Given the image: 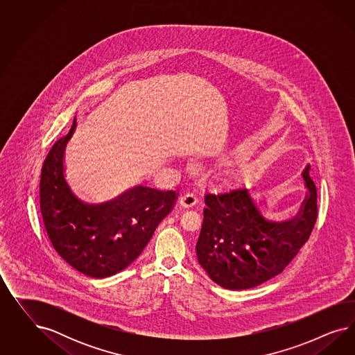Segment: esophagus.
Instances as JSON below:
<instances>
[{
    "mask_svg": "<svg viewBox=\"0 0 355 355\" xmlns=\"http://www.w3.org/2000/svg\"><path fill=\"white\" fill-rule=\"evenodd\" d=\"M180 202H181V205L184 207V208H190V207L196 205L198 198H196V195L193 193H187L183 195Z\"/></svg>",
    "mask_w": 355,
    "mask_h": 355,
    "instance_id": "esophagus-1",
    "label": "esophagus"
}]
</instances>
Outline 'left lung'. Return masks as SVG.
<instances>
[{
    "label": "left lung",
    "mask_w": 355,
    "mask_h": 355,
    "mask_svg": "<svg viewBox=\"0 0 355 355\" xmlns=\"http://www.w3.org/2000/svg\"><path fill=\"white\" fill-rule=\"evenodd\" d=\"M306 198L291 220H269L254 191L236 187L205 195V218L196 255L220 286L243 291L279 275L309 241L318 217L316 186L307 166Z\"/></svg>",
    "instance_id": "8db88e82"
}]
</instances>
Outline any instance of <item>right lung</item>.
I'll use <instances>...</instances> for the list:
<instances>
[{
  "label": "right lung",
  "mask_w": 355,
  "mask_h": 355,
  "mask_svg": "<svg viewBox=\"0 0 355 355\" xmlns=\"http://www.w3.org/2000/svg\"><path fill=\"white\" fill-rule=\"evenodd\" d=\"M67 135L57 140L42 168L40 209L54 250L73 268L89 277L104 279L129 267L139 257L162 218L178 198L138 184L104 202H91L76 193L66 178Z\"/></svg>",
  "instance_id": "right-lung-1"
}]
</instances>
